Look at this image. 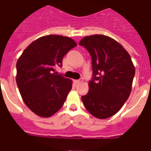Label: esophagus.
<instances>
[{
    "label": "esophagus",
    "instance_id": "1",
    "mask_svg": "<svg viewBox=\"0 0 151 151\" xmlns=\"http://www.w3.org/2000/svg\"><path fill=\"white\" fill-rule=\"evenodd\" d=\"M82 82L81 80H74V81H73V82H74V83L76 84V85H77V84L80 83V82Z\"/></svg>",
    "mask_w": 151,
    "mask_h": 151
}]
</instances>
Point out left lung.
Listing matches in <instances>:
<instances>
[{
    "label": "left lung",
    "mask_w": 151,
    "mask_h": 151,
    "mask_svg": "<svg viewBox=\"0 0 151 151\" xmlns=\"http://www.w3.org/2000/svg\"><path fill=\"white\" fill-rule=\"evenodd\" d=\"M79 45L91 54L93 71L88 92L82 97L84 106L96 118H109L131 94L135 69L130 55L116 40L104 35L86 36Z\"/></svg>",
    "instance_id": "obj_1"
}]
</instances>
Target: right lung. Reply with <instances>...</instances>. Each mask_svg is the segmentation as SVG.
<instances>
[{"mask_svg": "<svg viewBox=\"0 0 151 151\" xmlns=\"http://www.w3.org/2000/svg\"><path fill=\"white\" fill-rule=\"evenodd\" d=\"M77 46L69 37L49 35L26 47L17 63V84L25 104L36 115L50 117L63 105L73 82L56 75L63 57Z\"/></svg>", "mask_w": 151, "mask_h": 151, "instance_id": "obj_1", "label": "right lung"}]
</instances>
